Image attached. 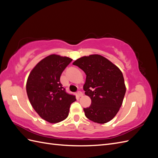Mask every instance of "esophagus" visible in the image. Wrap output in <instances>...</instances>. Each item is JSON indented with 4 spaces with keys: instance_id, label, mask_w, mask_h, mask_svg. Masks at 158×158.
<instances>
[{
    "instance_id": "1",
    "label": "esophagus",
    "mask_w": 158,
    "mask_h": 158,
    "mask_svg": "<svg viewBox=\"0 0 158 158\" xmlns=\"http://www.w3.org/2000/svg\"><path fill=\"white\" fill-rule=\"evenodd\" d=\"M77 95L78 97H82L83 96V94L82 92H80V91H78V92H77Z\"/></svg>"
}]
</instances>
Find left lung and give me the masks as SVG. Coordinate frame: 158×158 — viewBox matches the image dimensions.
I'll use <instances>...</instances> for the list:
<instances>
[{
    "mask_svg": "<svg viewBox=\"0 0 158 158\" xmlns=\"http://www.w3.org/2000/svg\"><path fill=\"white\" fill-rule=\"evenodd\" d=\"M73 64L86 74L83 88L92 103L84 108L85 117L99 124L112 120L121 107L126 92L121 70L99 55L82 56Z\"/></svg>",
    "mask_w": 158,
    "mask_h": 158,
    "instance_id": "left-lung-1",
    "label": "left lung"
}]
</instances>
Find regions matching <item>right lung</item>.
<instances>
[{"mask_svg":"<svg viewBox=\"0 0 158 158\" xmlns=\"http://www.w3.org/2000/svg\"><path fill=\"white\" fill-rule=\"evenodd\" d=\"M73 59L52 54L46 56L32 69L27 78L26 92L36 113L45 121L57 123L67 118L76 97L65 92L60 75Z\"/></svg>","mask_w":158,"mask_h":158,"instance_id":"1","label":"right lung"}]
</instances>
